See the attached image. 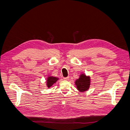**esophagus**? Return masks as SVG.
<instances>
[{
  "mask_svg": "<svg viewBox=\"0 0 130 130\" xmlns=\"http://www.w3.org/2000/svg\"><path fill=\"white\" fill-rule=\"evenodd\" d=\"M63 78H64V79L65 80H69V76H67V77H64Z\"/></svg>",
  "mask_w": 130,
  "mask_h": 130,
  "instance_id": "1",
  "label": "esophagus"
}]
</instances>
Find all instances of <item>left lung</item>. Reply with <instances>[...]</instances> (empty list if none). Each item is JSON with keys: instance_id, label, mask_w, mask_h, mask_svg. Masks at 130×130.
<instances>
[{"instance_id": "left-lung-1", "label": "left lung", "mask_w": 130, "mask_h": 130, "mask_svg": "<svg viewBox=\"0 0 130 130\" xmlns=\"http://www.w3.org/2000/svg\"><path fill=\"white\" fill-rule=\"evenodd\" d=\"M77 89L81 92H85L88 90L90 85V77L81 74L80 77L75 81Z\"/></svg>"}]
</instances>
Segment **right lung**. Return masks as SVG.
Instances as JSON below:
<instances>
[{
    "instance_id": "right-lung-1",
    "label": "right lung",
    "mask_w": 130,
    "mask_h": 130,
    "mask_svg": "<svg viewBox=\"0 0 130 130\" xmlns=\"http://www.w3.org/2000/svg\"><path fill=\"white\" fill-rule=\"evenodd\" d=\"M58 78L56 77H53V76H49L48 79H47V82L46 85L48 87H50L51 86H52L55 83V82L58 80Z\"/></svg>"
}]
</instances>
